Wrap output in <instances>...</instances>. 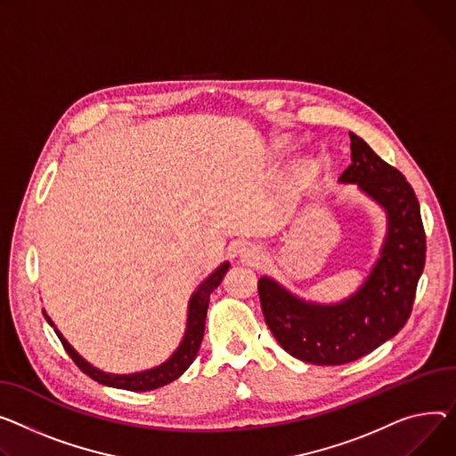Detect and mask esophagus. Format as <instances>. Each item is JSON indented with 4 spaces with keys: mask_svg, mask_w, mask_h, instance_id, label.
Returning <instances> with one entry per match:
<instances>
[{
    "mask_svg": "<svg viewBox=\"0 0 456 456\" xmlns=\"http://www.w3.org/2000/svg\"><path fill=\"white\" fill-rule=\"evenodd\" d=\"M238 258L241 264H248V265H258L264 260V251L260 246L256 244H244L238 249Z\"/></svg>",
    "mask_w": 456,
    "mask_h": 456,
    "instance_id": "34e87169",
    "label": "esophagus"
}]
</instances>
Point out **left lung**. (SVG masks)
<instances>
[{
    "label": "left lung",
    "instance_id": "8db88e82",
    "mask_svg": "<svg viewBox=\"0 0 456 456\" xmlns=\"http://www.w3.org/2000/svg\"><path fill=\"white\" fill-rule=\"evenodd\" d=\"M352 165L339 183L357 189L387 215V234L370 275L339 302L297 297L267 275L258 281L264 319L279 345L314 365H345L370 354L405 326L426 265V232L407 179L350 134Z\"/></svg>",
    "mask_w": 456,
    "mask_h": 456
}]
</instances>
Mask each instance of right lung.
<instances>
[{
  "mask_svg": "<svg viewBox=\"0 0 456 456\" xmlns=\"http://www.w3.org/2000/svg\"><path fill=\"white\" fill-rule=\"evenodd\" d=\"M229 262L220 264L210 275L198 286V289L192 293L191 300H189V314H187V328H185V336L181 339L179 346L175 348V352L165 361L161 365L148 369V370H141V372H134V374H111V372H104L97 367L87 362L68 341L66 338L60 333V330L54 326V322L51 321V317L45 314L44 315L47 319V322L54 328L58 339L62 341L66 352L69 354V357L77 362V367L87 374L91 379H95L106 387H115V388H125V390H134V392H144V390H154L159 388L163 385L172 383L174 379H177L181 374H183L191 365L192 361L198 355L201 339H203V331H205V319H207V308H208V298L210 293L215 291L220 282L224 281L225 273L229 269Z\"/></svg>",
  "mask_w": 456,
  "mask_h": 456,
  "instance_id": "add662e5",
  "label": "right lung"
}]
</instances>
